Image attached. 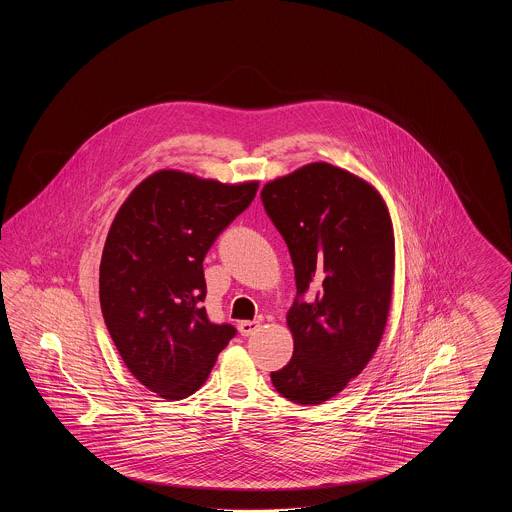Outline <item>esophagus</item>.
<instances>
[{
    "label": "esophagus",
    "mask_w": 512,
    "mask_h": 512,
    "mask_svg": "<svg viewBox=\"0 0 512 512\" xmlns=\"http://www.w3.org/2000/svg\"><path fill=\"white\" fill-rule=\"evenodd\" d=\"M259 328H261V322L257 320H244L238 324V330L242 336H253L255 332H259Z\"/></svg>",
    "instance_id": "1"
}]
</instances>
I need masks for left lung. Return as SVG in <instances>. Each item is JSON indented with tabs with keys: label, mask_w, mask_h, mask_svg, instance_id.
<instances>
[{
	"label": "left lung",
	"mask_w": 512,
	"mask_h": 512,
	"mask_svg": "<svg viewBox=\"0 0 512 512\" xmlns=\"http://www.w3.org/2000/svg\"><path fill=\"white\" fill-rule=\"evenodd\" d=\"M261 199L297 286L292 359L270 378L282 397L318 405L363 372L382 340L395 263L390 213L363 178L322 161L268 182Z\"/></svg>",
	"instance_id": "left-lung-1"
}]
</instances>
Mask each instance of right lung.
Instances as JSON below:
<instances>
[{"instance_id": "obj_1", "label": "right lung", "mask_w": 512, "mask_h": 512, "mask_svg": "<svg viewBox=\"0 0 512 512\" xmlns=\"http://www.w3.org/2000/svg\"><path fill=\"white\" fill-rule=\"evenodd\" d=\"M259 182L222 184L157 171L126 197L99 265V303L111 340L132 376L163 399L199 390L232 324L207 317L203 259L244 213Z\"/></svg>"}]
</instances>
